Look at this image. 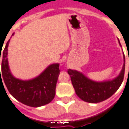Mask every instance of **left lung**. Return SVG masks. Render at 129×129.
<instances>
[{
  "mask_svg": "<svg viewBox=\"0 0 129 129\" xmlns=\"http://www.w3.org/2000/svg\"><path fill=\"white\" fill-rule=\"evenodd\" d=\"M124 58L125 60V57ZM124 70L125 63L121 73L116 78L111 81L103 82L92 81L76 70L68 69L67 72L71 77V82L77 95L86 102L98 103L108 99L119 89L124 80Z\"/></svg>",
  "mask_w": 129,
  "mask_h": 129,
  "instance_id": "obj_1",
  "label": "left lung"
}]
</instances>
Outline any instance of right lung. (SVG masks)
Segmentation results:
<instances>
[{"mask_svg": "<svg viewBox=\"0 0 129 129\" xmlns=\"http://www.w3.org/2000/svg\"><path fill=\"white\" fill-rule=\"evenodd\" d=\"M9 42L8 40L2 53L1 49L0 50V60L1 59L2 61L0 83L1 82L3 84L4 82L10 94L25 105L38 107L49 104L55 97V86L60 74L59 64L49 66L43 73L31 80L23 81L15 78L10 73L7 58Z\"/></svg>", "mask_w": 129, "mask_h": 129, "instance_id": "add662e5", "label": "right lung"}]
</instances>
